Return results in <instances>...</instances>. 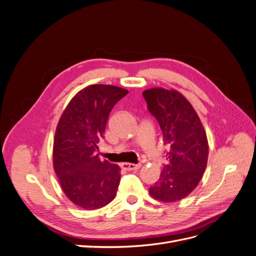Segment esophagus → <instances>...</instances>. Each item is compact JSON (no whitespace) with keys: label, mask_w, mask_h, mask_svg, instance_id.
<instances>
[{"label":"esophagus","mask_w":256,"mask_h":256,"mask_svg":"<svg viewBox=\"0 0 256 256\" xmlns=\"http://www.w3.org/2000/svg\"><path fill=\"white\" fill-rule=\"evenodd\" d=\"M122 168L127 170V171H134V170H138L141 168V164H127V162H125V164H122Z\"/></svg>","instance_id":"obj_1"}]
</instances>
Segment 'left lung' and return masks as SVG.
Here are the masks:
<instances>
[{
  "label": "left lung",
  "mask_w": 256,
  "mask_h": 256,
  "mask_svg": "<svg viewBox=\"0 0 256 256\" xmlns=\"http://www.w3.org/2000/svg\"><path fill=\"white\" fill-rule=\"evenodd\" d=\"M150 112L164 134L168 164L162 168L150 194L160 202L172 203L188 196L196 188L207 166L208 141L198 113L175 90L152 88L143 92Z\"/></svg>",
  "instance_id": "left-lung-1"
}]
</instances>
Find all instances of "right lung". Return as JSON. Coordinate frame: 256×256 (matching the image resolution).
Segmentation results:
<instances>
[{"label":"right lung","mask_w":256,"mask_h":256,"mask_svg":"<svg viewBox=\"0 0 256 256\" xmlns=\"http://www.w3.org/2000/svg\"><path fill=\"white\" fill-rule=\"evenodd\" d=\"M128 90L92 84L76 92L62 114L53 142V168L66 196L83 209H98L116 196L120 168L97 154L108 118Z\"/></svg>","instance_id":"right-lung-1"}]
</instances>
